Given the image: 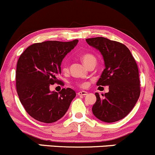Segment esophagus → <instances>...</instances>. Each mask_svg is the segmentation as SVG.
Masks as SVG:
<instances>
[{
  "instance_id": "obj_1",
  "label": "esophagus",
  "mask_w": 155,
  "mask_h": 155,
  "mask_svg": "<svg viewBox=\"0 0 155 155\" xmlns=\"http://www.w3.org/2000/svg\"><path fill=\"white\" fill-rule=\"evenodd\" d=\"M87 94H88V92L86 91H78V94L79 96H84V95H86Z\"/></svg>"
}]
</instances>
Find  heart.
<instances>
[{
	"label": "heart",
	"instance_id": "obj_1",
	"mask_svg": "<svg viewBox=\"0 0 155 155\" xmlns=\"http://www.w3.org/2000/svg\"><path fill=\"white\" fill-rule=\"evenodd\" d=\"M81 59L87 67L91 64H92V63H96L95 56L94 54H91V53H84V54H83L81 56ZM61 69H62V71L64 72H68V71H69V66H68L67 63H63L62 65H61ZM77 84L78 86H81V87H86V83H78Z\"/></svg>",
	"mask_w": 155,
	"mask_h": 155
}]
</instances>
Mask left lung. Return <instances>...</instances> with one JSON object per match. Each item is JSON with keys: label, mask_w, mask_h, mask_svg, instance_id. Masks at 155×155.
Listing matches in <instances>:
<instances>
[{"label": "left lung", "mask_w": 155, "mask_h": 155, "mask_svg": "<svg viewBox=\"0 0 155 155\" xmlns=\"http://www.w3.org/2000/svg\"><path fill=\"white\" fill-rule=\"evenodd\" d=\"M87 44L101 51L105 69L97 86H109V92L100 97L92 112L100 120L113 123L123 119L132 110L140 94L137 63L124 44L106 38L86 39Z\"/></svg>", "instance_id": "1"}]
</instances>
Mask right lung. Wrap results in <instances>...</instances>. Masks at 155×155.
Segmentation results:
<instances>
[{"instance_id": "add662e5", "label": "right lung", "mask_w": 155, "mask_h": 155, "mask_svg": "<svg viewBox=\"0 0 155 155\" xmlns=\"http://www.w3.org/2000/svg\"><path fill=\"white\" fill-rule=\"evenodd\" d=\"M78 40L34 44L20 56L16 69V89L26 112L46 124L56 122L66 114L76 93L70 88L60 92L51 91V85L64 83L58 79L65 56L74 48Z\"/></svg>"}]
</instances>
